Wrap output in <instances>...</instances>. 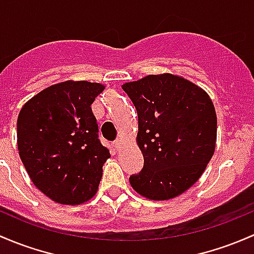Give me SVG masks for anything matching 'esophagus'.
<instances>
[{
	"label": "esophagus",
	"instance_id": "34e87169",
	"mask_svg": "<svg viewBox=\"0 0 254 254\" xmlns=\"http://www.w3.org/2000/svg\"><path fill=\"white\" fill-rule=\"evenodd\" d=\"M120 142H122V141H120V138H117V140L113 141V146H114V148L117 149V151H118L119 147H120Z\"/></svg>",
	"mask_w": 254,
	"mask_h": 254
}]
</instances>
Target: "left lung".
<instances>
[{"instance_id":"1","label":"left lung","mask_w":254,"mask_h":254,"mask_svg":"<svg viewBox=\"0 0 254 254\" xmlns=\"http://www.w3.org/2000/svg\"><path fill=\"white\" fill-rule=\"evenodd\" d=\"M123 90L138 118L143 168L132 189L154 201L174 198L199 179L214 153L217 114L207 92L173 74L147 75Z\"/></svg>"}]
</instances>
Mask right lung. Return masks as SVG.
Instances as JSON below:
<instances>
[{
	"mask_svg": "<svg viewBox=\"0 0 254 254\" xmlns=\"http://www.w3.org/2000/svg\"><path fill=\"white\" fill-rule=\"evenodd\" d=\"M103 90L97 82H60L34 96L18 117L21 162L34 185L58 203H84L97 191L111 157L91 109Z\"/></svg>",
	"mask_w": 254,
	"mask_h": 254,
	"instance_id": "right-lung-1",
	"label": "right lung"
}]
</instances>
